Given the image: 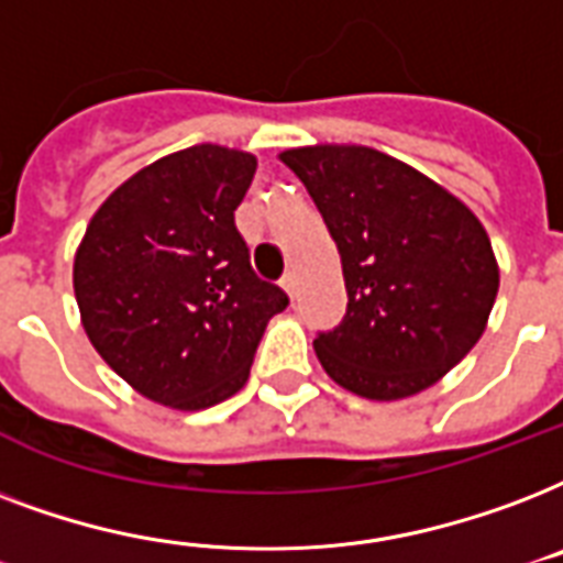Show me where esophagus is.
Listing matches in <instances>:
<instances>
[{"mask_svg": "<svg viewBox=\"0 0 563 563\" xmlns=\"http://www.w3.org/2000/svg\"><path fill=\"white\" fill-rule=\"evenodd\" d=\"M282 287H285V294L290 296V299H296V276H294V273H287V276L282 278Z\"/></svg>", "mask_w": 563, "mask_h": 563, "instance_id": "esophagus-1", "label": "esophagus"}]
</instances>
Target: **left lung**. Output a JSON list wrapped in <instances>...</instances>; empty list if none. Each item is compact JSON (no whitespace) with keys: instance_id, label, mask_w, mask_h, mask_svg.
Returning <instances> with one entry per match:
<instances>
[{"instance_id":"left-lung-1","label":"left lung","mask_w":563,"mask_h":563,"mask_svg":"<svg viewBox=\"0 0 563 563\" xmlns=\"http://www.w3.org/2000/svg\"><path fill=\"white\" fill-rule=\"evenodd\" d=\"M341 252L346 317L313 341L331 382L394 402L446 376L485 334L499 264L446 187L369 146L282 152Z\"/></svg>"}]
</instances>
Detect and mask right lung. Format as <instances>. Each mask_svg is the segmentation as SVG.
<instances>
[{
	"label": "right lung",
	"instance_id": "right-lung-1",
	"mask_svg": "<svg viewBox=\"0 0 563 563\" xmlns=\"http://www.w3.org/2000/svg\"><path fill=\"white\" fill-rule=\"evenodd\" d=\"M255 167L252 152L187 146L125 178L87 222L73 261L81 325L152 402L202 411L238 394L287 308L234 225Z\"/></svg>",
	"mask_w": 563,
	"mask_h": 563
}]
</instances>
